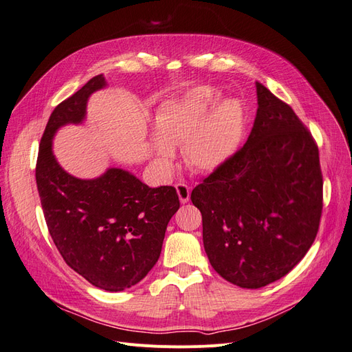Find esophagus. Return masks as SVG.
<instances>
[{
	"mask_svg": "<svg viewBox=\"0 0 352 352\" xmlns=\"http://www.w3.org/2000/svg\"><path fill=\"white\" fill-rule=\"evenodd\" d=\"M176 190H177L179 199H180V202H182V204H185V202H188V201H189V197H190V188H189L186 184H184V182L176 184Z\"/></svg>",
	"mask_w": 352,
	"mask_h": 352,
	"instance_id": "obj_1",
	"label": "esophagus"
}]
</instances>
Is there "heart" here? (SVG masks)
<instances>
[{"label":"heart","instance_id":"heart-1","mask_svg":"<svg viewBox=\"0 0 352 352\" xmlns=\"http://www.w3.org/2000/svg\"><path fill=\"white\" fill-rule=\"evenodd\" d=\"M217 94L198 87L164 101L155 114L153 150L160 166L172 158V145H182L185 164L195 172H214L229 163L242 145L247 114L239 101L230 100L210 114Z\"/></svg>","mask_w":352,"mask_h":352}]
</instances>
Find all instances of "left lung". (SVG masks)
<instances>
[{
	"label": "left lung",
	"instance_id": "obj_1",
	"mask_svg": "<svg viewBox=\"0 0 352 352\" xmlns=\"http://www.w3.org/2000/svg\"><path fill=\"white\" fill-rule=\"evenodd\" d=\"M255 87L258 109L247 142L190 194L212 269L247 289L279 280L304 258L323 210L314 138L291 105Z\"/></svg>",
	"mask_w": 352,
	"mask_h": 352
}]
</instances>
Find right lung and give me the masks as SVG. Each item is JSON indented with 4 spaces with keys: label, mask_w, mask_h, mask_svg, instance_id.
<instances>
[{
    "label": "right lung",
    "mask_w": 352,
    "mask_h": 352,
    "mask_svg": "<svg viewBox=\"0 0 352 352\" xmlns=\"http://www.w3.org/2000/svg\"><path fill=\"white\" fill-rule=\"evenodd\" d=\"M104 87L105 79L98 74L51 113L35 176L50 235L61 257L94 286L119 292L154 267L180 202L173 186L150 188L122 168L85 180L57 163L52 154L57 129L82 123L89 95Z\"/></svg>",
    "instance_id": "right-lung-1"
}]
</instances>
